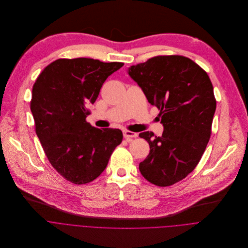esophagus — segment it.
I'll list each match as a JSON object with an SVG mask.
<instances>
[{
	"label": "esophagus",
	"mask_w": 248,
	"mask_h": 248,
	"mask_svg": "<svg viewBox=\"0 0 248 248\" xmlns=\"http://www.w3.org/2000/svg\"><path fill=\"white\" fill-rule=\"evenodd\" d=\"M123 136H124V138H125L126 140H130L132 138H136V137H138V134H137V133H134V132H131V131L126 130V131H124V132H123Z\"/></svg>",
	"instance_id": "esophagus-1"
}]
</instances>
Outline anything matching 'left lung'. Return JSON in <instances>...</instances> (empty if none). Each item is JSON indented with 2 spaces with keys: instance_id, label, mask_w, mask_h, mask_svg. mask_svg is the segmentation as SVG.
<instances>
[{
  "instance_id": "left-lung-1",
  "label": "left lung",
  "mask_w": 248,
  "mask_h": 248,
  "mask_svg": "<svg viewBox=\"0 0 248 248\" xmlns=\"http://www.w3.org/2000/svg\"><path fill=\"white\" fill-rule=\"evenodd\" d=\"M127 72L160 110L164 127L161 137L140 134L151 150L140 172L152 184L171 186L195 168L209 141L216 110L212 83L200 65L182 56L155 57Z\"/></svg>"
}]
</instances>
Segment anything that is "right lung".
<instances>
[{
    "mask_svg": "<svg viewBox=\"0 0 248 248\" xmlns=\"http://www.w3.org/2000/svg\"><path fill=\"white\" fill-rule=\"evenodd\" d=\"M124 65L78 58L48 64L37 78L31 100L36 134L53 167L67 181L83 185L108 166L123 135L86 121L105 81Z\"/></svg>",
    "mask_w": 248,
    "mask_h": 248,
    "instance_id": "right-lung-1",
    "label": "right lung"
}]
</instances>
